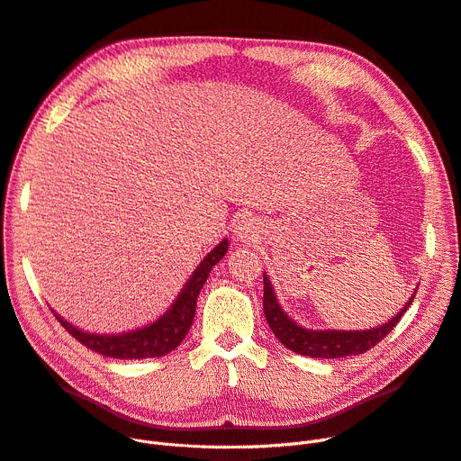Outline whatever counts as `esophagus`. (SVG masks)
Wrapping results in <instances>:
<instances>
[{
  "mask_svg": "<svg viewBox=\"0 0 461 461\" xmlns=\"http://www.w3.org/2000/svg\"><path fill=\"white\" fill-rule=\"evenodd\" d=\"M233 233L239 241H252V239H256L259 235V222L252 216L239 218L235 228H233Z\"/></svg>",
  "mask_w": 461,
  "mask_h": 461,
  "instance_id": "1",
  "label": "esophagus"
}]
</instances>
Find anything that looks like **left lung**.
I'll return each instance as SVG.
<instances>
[{
  "mask_svg": "<svg viewBox=\"0 0 461 461\" xmlns=\"http://www.w3.org/2000/svg\"><path fill=\"white\" fill-rule=\"evenodd\" d=\"M416 292L411 295L409 302L403 305L395 316H392L386 324L371 328V330H307L299 326L297 322L283 311L278 305V299L275 295V288L271 285L269 276L264 273V314L269 328L276 335V339L286 348L295 354L309 356V357H345V356H357L364 354L375 345H378L383 339L395 328V324L402 320V316L411 307Z\"/></svg>",
  "mask_w": 461,
  "mask_h": 461,
  "instance_id": "8db88e82",
  "label": "left lung"
}]
</instances>
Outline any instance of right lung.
Wrapping results in <instances>:
<instances>
[{
  "label": "right lung",
  "instance_id": "right-lung-1",
  "mask_svg": "<svg viewBox=\"0 0 461 461\" xmlns=\"http://www.w3.org/2000/svg\"><path fill=\"white\" fill-rule=\"evenodd\" d=\"M228 245H230L228 239L224 237L222 241H220L202 259V264L194 269L183 290L178 292L173 305L149 326L137 328L131 331H122V333H90L69 324L68 320H64L54 309L50 311L58 318V322L62 324L78 343H83L86 348L97 354H104L107 357H118V359H141V357L166 356L181 345L183 339L186 337L195 316L197 295L202 292L211 269L228 252Z\"/></svg>",
  "mask_w": 461,
  "mask_h": 461
}]
</instances>
